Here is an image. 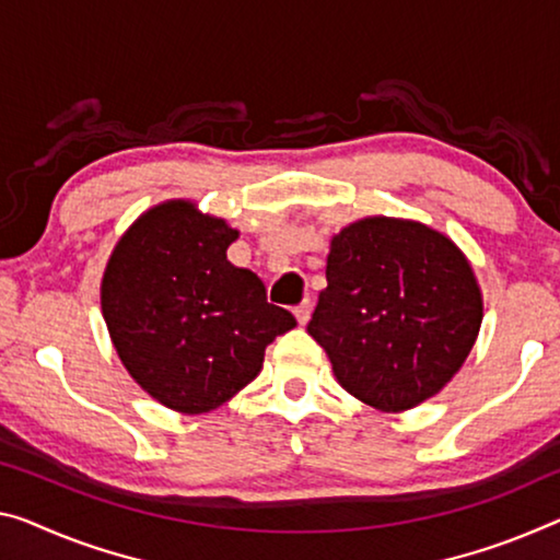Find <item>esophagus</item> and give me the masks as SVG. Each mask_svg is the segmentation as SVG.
Listing matches in <instances>:
<instances>
[{
	"label": "esophagus",
	"instance_id": "obj_1",
	"mask_svg": "<svg viewBox=\"0 0 560 560\" xmlns=\"http://www.w3.org/2000/svg\"><path fill=\"white\" fill-rule=\"evenodd\" d=\"M292 313H295L300 325H305L307 317H310V303H307V300H305V303H300L295 310H292Z\"/></svg>",
	"mask_w": 560,
	"mask_h": 560
}]
</instances>
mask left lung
I'll use <instances>...</instances> for the list:
<instances>
[{"label":"left lung","instance_id":"8db88e82","mask_svg":"<svg viewBox=\"0 0 560 560\" xmlns=\"http://www.w3.org/2000/svg\"><path fill=\"white\" fill-rule=\"evenodd\" d=\"M307 332L338 383L377 410L428 400L466 363L483 320L470 265L438 230L365 218L332 237Z\"/></svg>","mask_w":560,"mask_h":560}]
</instances>
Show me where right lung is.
<instances>
[{
	"instance_id": "right-lung-1",
	"label": "right lung",
	"mask_w": 560,
	"mask_h": 560,
	"mask_svg": "<svg viewBox=\"0 0 560 560\" xmlns=\"http://www.w3.org/2000/svg\"><path fill=\"white\" fill-rule=\"evenodd\" d=\"M237 230L172 200L125 232L102 278L117 355L154 400L197 416L260 373L265 348L295 328L255 272L235 268Z\"/></svg>"
}]
</instances>
